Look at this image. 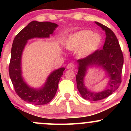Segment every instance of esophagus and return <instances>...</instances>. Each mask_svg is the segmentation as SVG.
I'll list each match as a JSON object with an SVG mask.
<instances>
[{
  "label": "esophagus",
  "mask_w": 131,
  "mask_h": 131,
  "mask_svg": "<svg viewBox=\"0 0 131 131\" xmlns=\"http://www.w3.org/2000/svg\"><path fill=\"white\" fill-rule=\"evenodd\" d=\"M75 67H76V66H75V64L74 63H68V64L67 67L68 70H73L75 68Z\"/></svg>",
  "instance_id": "34e87169"
}]
</instances>
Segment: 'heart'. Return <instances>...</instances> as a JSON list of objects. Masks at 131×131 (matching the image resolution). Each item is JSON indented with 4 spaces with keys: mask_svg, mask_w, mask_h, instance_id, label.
Listing matches in <instances>:
<instances>
[{
    "mask_svg": "<svg viewBox=\"0 0 131 131\" xmlns=\"http://www.w3.org/2000/svg\"><path fill=\"white\" fill-rule=\"evenodd\" d=\"M102 38L99 34H94L91 30H81L72 34L67 38L64 46L68 50H74L79 48L78 54L85 57L94 53L100 47Z\"/></svg>",
    "mask_w": 131,
    "mask_h": 131,
    "instance_id": "b5f03b06",
    "label": "heart"
}]
</instances>
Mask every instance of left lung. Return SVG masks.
Returning a JSON list of instances; mask_svg holds the SVG:
<instances>
[{
	"label": "left lung",
	"instance_id": "1",
	"mask_svg": "<svg viewBox=\"0 0 131 131\" xmlns=\"http://www.w3.org/2000/svg\"><path fill=\"white\" fill-rule=\"evenodd\" d=\"M104 30L106 34L103 49L97 50L82 59L77 61L78 72L76 83L79 93L83 99L90 101H97L106 98L112 94L121 83V74L124 58L116 36L109 28L100 23L95 21ZM95 65L102 67L109 75V81L104 90L94 93L87 89L83 84V78L89 67Z\"/></svg>",
	"mask_w": 131,
	"mask_h": 131
}]
</instances>
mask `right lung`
<instances>
[{
    "label": "right lung",
    "instance_id": "add662e5",
    "mask_svg": "<svg viewBox=\"0 0 131 131\" xmlns=\"http://www.w3.org/2000/svg\"><path fill=\"white\" fill-rule=\"evenodd\" d=\"M57 26L58 25L53 23L33 21L23 29L13 40L9 64V75L16 94L28 103L40 105L50 102L55 97L64 68H60L52 72L42 88H32L27 84L22 77L21 61L23 51L27 40L34 37H49Z\"/></svg>",
    "mask_w": 131,
    "mask_h": 131
}]
</instances>
